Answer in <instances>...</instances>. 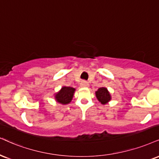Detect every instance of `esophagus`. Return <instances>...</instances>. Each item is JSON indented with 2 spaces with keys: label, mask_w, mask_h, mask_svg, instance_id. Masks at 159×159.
Returning <instances> with one entry per match:
<instances>
[{
  "label": "esophagus",
  "mask_w": 159,
  "mask_h": 159,
  "mask_svg": "<svg viewBox=\"0 0 159 159\" xmlns=\"http://www.w3.org/2000/svg\"><path fill=\"white\" fill-rule=\"evenodd\" d=\"M80 86H81V87H89V83H88V82L85 81V80H83V81H82L81 83H80Z\"/></svg>",
  "instance_id": "1"
}]
</instances>
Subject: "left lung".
I'll use <instances>...</instances> for the list:
<instances>
[{
  "label": "left lung",
  "mask_w": 159,
  "mask_h": 159,
  "mask_svg": "<svg viewBox=\"0 0 159 159\" xmlns=\"http://www.w3.org/2000/svg\"><path fill=\"white\" fill-rule=\"evenodd\" d=\"M96 96H97L98 100L103 105L111 100V94L105 88H100L98 89L97 91H96Z\"/></svg>",
  "instance_id": "left-lung-1"
}]
</instances>
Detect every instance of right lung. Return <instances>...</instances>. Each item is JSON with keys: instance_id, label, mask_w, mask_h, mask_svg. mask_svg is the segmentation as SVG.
Here are the masks:
<instances>
[{"instance_id": "add662e5", "label": "right lung", "mask_w": 159, "mask_h": 159, "mask_svg": "<svg viewBox=\"0 0 159 159\" xmlns=\"http://www.w3.org/2000/svg\"><path fill=\"white\" fill-rule=\"evenodd\" d=\"M74 91H75V89L74 88L64 86L55 95L56 100L58 102L63 104V105L68 104L71 101L72 98H73Z\"/></svg>"}]
</instances>
